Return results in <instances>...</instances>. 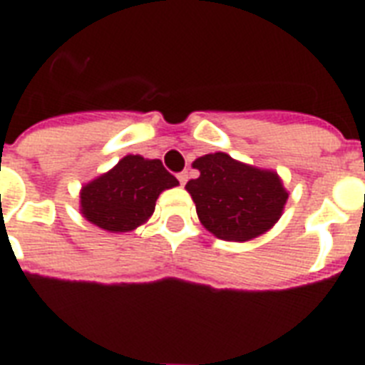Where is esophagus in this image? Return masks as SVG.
<instances>
[{
    "mask_svg": "<svg viewBox=\"0 0 365 365\" xmlns=\"http://www.w3.org/2000/svg\"><path fill=\"white\" fill-rule=\"evenodd\" d=\"M187 176H189V174L185 170L178 174V180H180V183H182V185H185V183H187Z\"/></svg>",
    "mask_w": 365,
    "mask_h": 365,
    "instance_id": "obj_1",
    "label": "esophagus"
}]
</instances>
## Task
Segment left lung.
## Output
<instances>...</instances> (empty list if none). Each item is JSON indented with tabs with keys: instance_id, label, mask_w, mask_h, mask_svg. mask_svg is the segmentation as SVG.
Returning a JSON list of instances; mask_svg holds the SVG:
<instances>
[{
	"instance_id": "8db88e82",
	"label": "left lung",
	"mask_w": 365,
	"mask_h": 365,
	"mask_svg": "<svg viewBox=\"0 0 365 365\" xmlns=\"http://www.w3.org/2000/svg\"><path fill=\"white\" fill-rule=\"evenodd\" d=\"M200 172L189 180L200 223L214 237L246 242L267 233L280 220L288 191L277 172L261 170L227 153H210L193 163Z\"/></svg>"
}]
</instances>
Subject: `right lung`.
<instances>
[{"instance_id":"add662e5","label":"right lung","mask_w":365,"mask_h":365,"mask_svg":"<svg viewBox=\"0 0 365 365\" xmlns=\"http://www.w3.org/2000/svg\"><path fill=\"white\" fill-rule=\"evenodd\" d=\"M178 180L159 159L126 155L110 172L81 189V214L110 233H128L153 214L155 202Z\"/></svg>"}]
</instances>
